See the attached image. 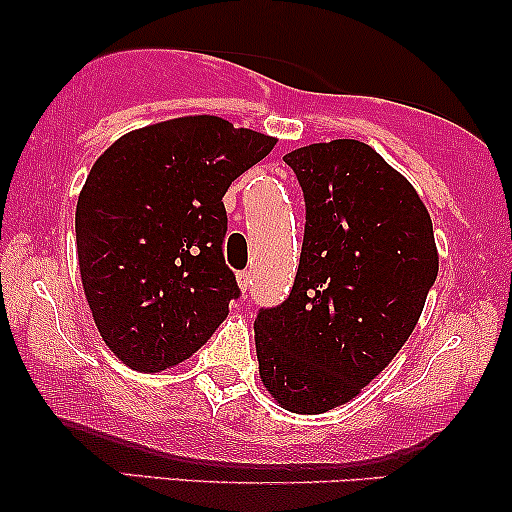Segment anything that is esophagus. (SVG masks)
I'll list each match as a JSON object with an SVG mask.
<instances>
[{"label":"esophagus","instance_id":"34e87169","mask_svg":"<svg viewBox=\"0 0 512 512\" xmlns=\"http://www.w3.org/2000/svg\"><path fill=\"white\" fill-rule=\"evenodd\" d=\"M238 284H240V289H243V291H250L252 272H248V269H245V272H240L238 274Z\"/></svg>","mask_w":512,"mask_h":512}]
</instances>
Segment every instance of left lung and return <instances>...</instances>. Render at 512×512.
<instances>
[{"label":"left lung","instance_id":"obj_1","mask_svg":"<svg viewBox=\"0 0 512 512\" xmlns=\"http://www.w3.org/2000/svg\"><path fill=\"white\" fill-rule=\"evenodd\" d=\"M305 199L289 298L255 317L262 383L293 414L354 399L402 349L438 276L431 216L368 144L334 139L284 156Z\"/></svg>","mask_w":512,"mask_h":512}]
</instances>
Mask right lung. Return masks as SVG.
Returning <instances> with one entry per match:
<instances>
[{"label": "right lung", "mask_w": 512, "mask_h": 512, "mask_svg": "<svg viewBox=\"0 0 512 512\" xmlns=\"http://www.w3.org/2000/svg\"><path fill=\"white\" fill-rule=\"evenodd\" d=\"M274 144L195 115L129 132L93 163L76 202L81 284L129 368L178 366L226 320L240 289L223 260V195Z\"/></svg>", "instance_id": "right-lung-1"}]
</instances>
